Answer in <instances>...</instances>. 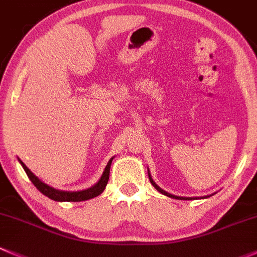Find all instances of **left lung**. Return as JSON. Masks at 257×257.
Here are the masks:
<instances>
[{"label": "left lung", "mask_w": 257, "mask_h": 257, "mask_svg": "<svg viewBox=\"0 0 257 257\" xmlns=\"http://www.w3.org/2000/svg\"><path fill=\"white\" fill-rule=\"evenodd\" d=\"M148 178H150V181H151V183H152V186L153 187H155L156 188V189H157L158 190V192H161V193H162V194H165V195H167V197H169V198H173V199H192V198H183V197H177V195H173V194H169V193H167V192H165V190H163V189H161V188L160 187H158L157 186V184H156L155 183V182H153V179L152 178H151V174L150 173H148Z\"/></svg>", "instance_id": "left-lung-1"}]
</instances>
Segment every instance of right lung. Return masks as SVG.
Wrapping results in <instances>:
<instances>
[{"instance_id":"add662e5","label":"right lung","mask_w":257,"mask_h":257,"mask_svg":"<svg viewBox=\"0 0 257 257\" xmlns=\"http://www.w3.org/2000/svg\"><path fill=\"white\" fill-rule=\"evenodd\" d=\"M20 162L21 165H22L23 169L26 171V173H27L28 178L32 181V183L37 187V189H38L39 192L43 193L44 195H47V197L50 198V199L57 200V202H83V200H88L94 197H97V195L101 194V193L104 192L105 187H106L107 184V181H109L110 167H111V162H112V158H111L109 163L106 165V167H105V171L104 173H102L100 181L97 182L94 187L89 188V189H85V190H81V192H65V190H58V189H54V188L47 186V184L43 183L38 177H36L33 173H32L30 169L27 168V166H26L22 161H20Z\"/></svg>"}]
</instances>
